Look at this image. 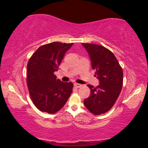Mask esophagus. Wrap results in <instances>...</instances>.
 <instances>
[{
  "mask_svg": "<svg viewBox=\"0 0 148 148\" xmlns=\"http://www.w3.org/2000/svg\"><path fill=\"white\" fill-rule=\"evenodd\" d=\"M74 86L76 88H81V87H82V85L79 84H77V83H75Z\"/></svg>",
  "mask_w": 148,
  "mask_h": 148,
  "instance_id": "1",
  "label": "esophagus"
}]
</instances>
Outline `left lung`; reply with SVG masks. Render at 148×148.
Segmentation results:
<instances>
[{"mask_svg": "<svg viewBox=\"0 0 148 148\" xmlns=\"http://www.w3.org/2000/svg\"><path fill=\"white\" fill-rule=\"evenodd\" d=\"M82 45L90 55L94 76L100 82L96 88L88 85L91 94L84 100V104L93 114L100 115L110 110L119 98L123 87V69L114 54L106 48L88 43Z\"/></svg>", "mask_w": 148, "mask_h": 148, "instance_id": "8db88e82", "label": "left lung"}]
</instances>
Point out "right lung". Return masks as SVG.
<instances>
[{"label": "right lung", "instance_id": "1", "mask_svg": "<svg viewBox=\"0 0 148 148\" xmlns=\"http://www.w3.org/2000/svg\"><path fill=\"white\" fill-rule=\"evenodd\" d=\"M73 43L54 42L41 46L28 61L27 85L34 105L42 112L54 114L60 110L73 92L72 82L56 79L54 73Z\"/></svg>", "mask_w": 148, "mask_h": 148}]
</instances>
